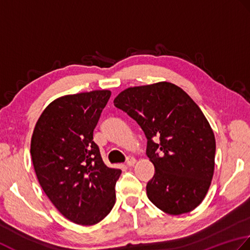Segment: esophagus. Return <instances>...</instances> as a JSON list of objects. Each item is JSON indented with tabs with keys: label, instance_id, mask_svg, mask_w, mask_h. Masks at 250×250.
<instances>
[{
	"label": "esophagus",
	"instance_id": "obj_1",
	"mask_svg": "<svg viewBox=\"0 0 250 250\" xmlns=\"http://www.w3.org/2000/svg\"><path fill=\"white\" fill-rule=\"evenodd\" d=\"M136 162H137V160L135 159V157H128L126 161V164H127V166H134L136 164Z\"/></svg>",
	"mask_w": 250,
	"mask_h": 250
}]
</instances>
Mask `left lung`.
Listing matches in <instances>:
<instances>
[{
  "instance_id": "1",
  "label": "left lung",
  "mask_w": 250,
  "mask_h": 250,
  "mask_svg": "<svg viewBox=\"0 0 250 250\" xmlns=\"http://www.w3.org/2000/svg\"><path fill=\"white\" fill-rule=\"evenodd\" d=\"M113 103L147 139L146 155L155 168L146 185L149 200L169 215L195 209L210 187L216 154L215 135L202 110L168 82L129 87Z\"/></svg>"
}]
</instances>
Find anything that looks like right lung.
I'll return each instance as SVG.
<instances>
[{
  "label": "right lung",
  "mask_w": 250,
  "mask_h": 250,
  "mask_svg": "<svg viewBox=\"0 0 250 250\" xmlns=\"http://www.w3.org/2000/svg\"><path fill=\"white\" fill-rule=\"evenodd\" d=\"M110 90L67 95L41 114L31 138L38 180L59 212L70 221L93 226L115 204L121 169L106 166L93 140Z\"/></svg>",
  "instance_id": "right-lung-1"
}]
</instances>
